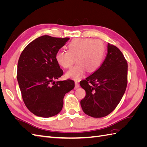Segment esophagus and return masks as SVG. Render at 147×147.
I'll use <instances>...</instances> for the list:
<instances>
[{
	"label": "esophagus",
	"mask_w": 147,
	"mask_h": 147,
	"mask_svg": "<svg viewBox=\"0 0 147 147\" xmlns=\"http://www.w3.org/2000/svg\"><path fill=\"white\" fill-rule=\"evenodd\" d=\"M75 89H77L78 88H79L80 87V84H79V83L78 82H75Z\"/></svg>",
	"instance_id": "esophagus-1"
}]
</instances>
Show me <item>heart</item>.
<instances>
[{
  "mask_svg": "<svg viewBox=\"0 0 147 147\" xmlns=\"http://www.w3.org/2000/svg\"><path fill=\"white\" fill-rule=\"evenodd\" d=\"M68 51L60 50L56 54L57 63L65 69H70L75 63H78L69 70L66 76L78 80L87 70L94 72L98 70L104 61L105 47L100 40L92 38H75L67 46Z\"/></svg>",
  "mask_w": 147,
  "mask_h": 147,
  "instance_id": "1",
  "label": "heart"
}]
</instances>
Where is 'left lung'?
<instances>
[{
  "instance_id": "left-lung-1",
  "label": "left lung",
  "mask_w": 147,
  "mask_h": 147,
  "mask_svg": "<svg viewBox=\"0 0 147 147\" xmlns=\"http://www.w3.org/2000/svg\"><path fill=\"white\" fill-rule=\"evenodd\" d=\"M127 83V63L121 51L108 43L107 53L99 69L80 83L86 91L80 101L83 112L94 118L104 117L117 107Z\"/></svg>"
}]
</instances>
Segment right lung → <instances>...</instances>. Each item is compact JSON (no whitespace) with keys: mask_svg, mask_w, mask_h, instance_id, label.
<instances>
[{"mask_svg":"<svg viewBox=\"0 0 147 147\" xmlns=\"http://www.w3.org/2000/svg\"><path fill=\"white\" fill-rule=\"evenodd\" d=\"M69 40L43 35L28 44L20 56L17 80L21 96L26 107L36 116L58 114L65 94L75 87L72 80L55 81L63 75L56 54Z\"/></svg>","mask_w":147,"mask_h":147,"instance_id":"1","label":"right lung"}]
</instances>
